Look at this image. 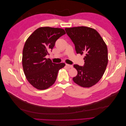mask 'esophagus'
Here are the masks:
<instances>
[{
    "label": "esophagus",
    "mask_w": 126,
    "mask_h": 126,
    "mask_svg": "<svg viewBox=\"0 0 126 126\" xmlns=\"http://www.w3.org/2000/svg\"><path fill=\"white\" fill-rule=\"evenodd\" d=\"M66 66L68 67L69 68H72V67H73V66L72 65H71V64H66Z\"/></svg>",
    "instance_id": "esophagus-1"
}]
</instances>
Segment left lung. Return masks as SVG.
Returning <instances> with one entry per match:
<instances>
[{"label":"left lung","instance_id":"left-lung-1","mask_svg":"<svg viewBox=\"0 0 126 126\" xmlns=\"http://www.w3.org/2000/svg\"><path fill=\"white\" fill-rule=\"evenodd\" d=\"M66 33L75 46L77 54L85 55L83 67L74 64L78 74L72 78L78 85L89 88L102 78L108 62V49L97 30L85 26L66 28Z\"/></svg>","mask_w":126,"mask_h":126}]
</instances>
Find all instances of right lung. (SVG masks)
Returning a JSON list of instances; mask_svg holds the SVG:
<instances>
[{"mask_svg": "<svg viewBox=\"0 0 126 126\" xmlns=\"http://www.w3.org/2000/svg\"><path fill=\"white\" fill-rule=\"evenodd\" d=\"M66 33L64 29L43 27L37 29L26 40L22 64L26 78L33 87L45 90L55 82L59 70L65 63H55L46 58L56 41Z\"/></svg>", "mask_w": 126, "mask_h": 126, "instance_id": "1", "label": "right lung"}]
</instances>
